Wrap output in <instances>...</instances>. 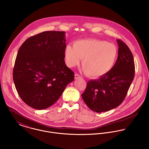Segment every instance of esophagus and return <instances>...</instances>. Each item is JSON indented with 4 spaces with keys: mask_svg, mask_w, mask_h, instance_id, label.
I'll return each instance as SVG.
<instances>
[{
    "mask_svg": "<svg viewBox=\"0 0 149 149\" xmlns=\"http://www.w3.org/2000/svg\"><path fill=\"white\" fill-rule=\"evenodd\" d=\"M80 77H81V76H80L78 74H75V79H77V78H80Z\"/></svg>",
    "mask_w": 149,
    "mask_h": 149,
    "instance_id": "1",
    "label": "esophagus"
}]
</instances>
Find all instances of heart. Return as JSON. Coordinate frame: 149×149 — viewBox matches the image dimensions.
Returning <instances> with one entry per match:
<instances>
[{"label": "heart", "instance_id": "heart-1", "mask_svg": "<svg viewBox=\"0 0 149 149\" xmlns=\"http://www.w3.org/2000/svg\"><path fill=\"white\" fill-rule=\"evenodd\" d=\"M118 49L111 43L99 39L78 40L68 45L65 58L68 66L78 65L81 58L84 71L90 77L98 78L107 74L115 65Z\"/></svg>", "mask_w": 149, "mask_h": 149}]
</instances>
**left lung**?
<instances>
[{"mask_svg": "<svg viewBox=\"0 0 149 149\" xmlns=\"http://www.w3.org/2000/svg\"><path fill=\"white\" fill-rule=\"evenodd\" d=\"M118 56L113 68L105 75L87 84L82 94L91 110L105 112L119 106L125 98L135 74L132 53L121 40L117 39Z\"/></svg>", "mask_w": 149, "mask_h": 149, "instance_id": "8db88e82", "label": "left lung"}]
</instances>
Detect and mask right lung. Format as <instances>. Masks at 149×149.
Instances as JSON below:
<instances>
[{"instance_id": "add662e5", "label": "right lung", "mask_w": 149, "mask_h": 149, "mask_svg": "<svg viewBox=\"0 0 149 149\" xmlns=\"http://www.w3.org/2000/svg\"><path fill=\"white\" fill-rule=\"evenodd\" d=\"M65 32L45 31L29 38L18 50L14 82L20 98L35 109L52 106L74 80L65 62Z\"/></svg>"}]
</instances>
